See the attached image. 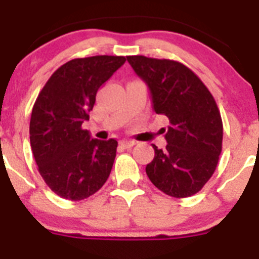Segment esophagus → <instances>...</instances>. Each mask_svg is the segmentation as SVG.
Instances as JSON below:
<instances>
[{"mask_svg":"<svg viewBox=\"0 0 259 259\" xmlns=\"http://www.w3.org/2000/svg\"><path fill=\"white\" fill-rule=\"evenodd\" d=\"M134 144H135L134 141H127V139H126V141H125V139H124V141L120 142V146L122 147V148H126V150L132 148V147L134 146Z\"/></svg>","mask_w":259,"mask_h":259,"instance_id":"obj_1","label":"esophagus"}]
</instances>
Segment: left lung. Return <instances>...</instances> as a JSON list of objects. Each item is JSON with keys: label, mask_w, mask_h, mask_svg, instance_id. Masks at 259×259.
<instances>
[{"label": "left lung", "mask_w": 259, "mask_h": 259, "mask_svg": "<svg viewBox=\"0 0 259 259\" xmlns=\"http://www.w3.org/2000/svg\"><path fill=\"white\" fill-rule=\"evenodd\" d=\"M127 62L148 85L153 109L165 115L167 144L146 166L153 185L171 197L192 196L210 179L222 152L223 124L209 89L182 63L130 55Z\"/></svg>", "instance_id": "8db88e82"}]
</instances>
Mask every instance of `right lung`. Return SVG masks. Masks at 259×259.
I'll list each match as a JSON object with an SVG mask.
<instances>
[{
    "instance_id": "right-lung-1",
    "label": "right lung",
    "mask_w": 259,
    "mask_h": 259,
    "mask_svg": "<svg viewBox=\"0 0 259 259\" xmlns=\"http://www.w3.org/2000/svg\"><path fill=\"white\" fill-rule=\"evenodd\" d=\"M125 57L95 55L60 66L32 108L29 139L38 171L53 192L80 201L108 179L117 141L92 138L82 129L97 92L125 63Z\"/></svg>"
}]
</instances>
